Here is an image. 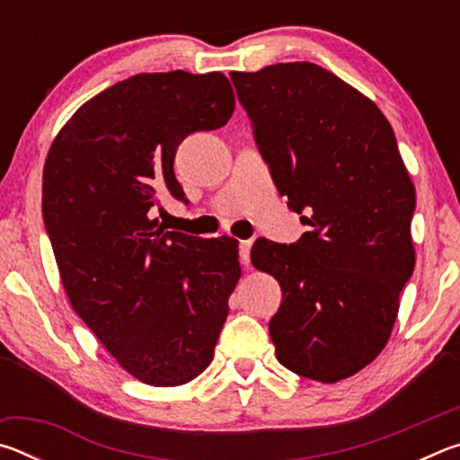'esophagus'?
<instances>
[{
    "instance_id": "1",
    "label": "esophagus",
    "mask_w": 460,
    "mask_h": 460,
    "mask_svg": "<svg viewBox=\"0 0 460 460\" xmlns=\"http://www.w3.org/2000/svg\"><path fill=\"white\" fill-rule=\"evenodd\" d=\"M249 252H252V241H239V260L243 268H249Z\"/></svg>"
}]
</instances>
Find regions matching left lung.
Here are the masks:
<instances>
[{
  "label": "left lung",
  "mask_w": 460,
  "mask_h": 460,
  "mask_svg": "<svg viewBox=\"0 0 460 460\" xmlns=\"http://www.w3.org/2000/svg\"><path fill=\"white\" fill-rule=\"evenodd\" d=\"M261 158L310 231L260 237L252 263L278 279V361L337 384L384 351L414 271L416 190L394 129L369 97L314 62L231 73Z\"/></svg>",
  "instance_id": "left-lung-1"
}]
</instances>
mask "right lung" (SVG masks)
<instances>
[{"label":"right lung","mask_w":460,"mask_h":460,"mask_svg":"<svg viewBox=\"0 0 460 460\" xmlns=\"http://www.w3.org/2000/svg\"><path fill=\"white\" fill-rule=\"evenodd\" d=\"M235 111L223 73H142L76 109L42 174V217L68 300L129 376L189 384L213 361L241 278L233 237L164 231L160 199L184 200L174 155Z\"/></svg>","instance_id":"add662e5"}]
</instances>
